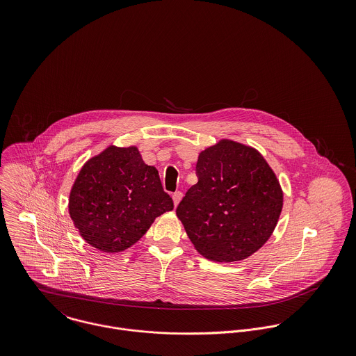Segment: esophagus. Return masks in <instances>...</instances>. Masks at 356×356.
I'll list each match as a JSON object with an SVG mask.
<instances>
[{
	"instance_id": "1",
	"label": "esophagus",
	"mask_w": 356,
	"mask_h": 356,
	"mask_svg": "<svg viewBox=\"0 0 356 356\" xmlns=\"http://www.w3.org/2000/svg\"><path fill=\"white\" fill-rule=\"evenodd\" d=\"M181 199H182V192H175V193H172V200H174V204H175V207L178 205V203L181 202Z\"/></svg>"
}]
</instances>
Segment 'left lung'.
<instances>
[{
    "label": "left lung",
    "mask_w": 356,
    "mask_h": 356,
    "mask_svg": "<svg viewBox=\"0 0 356 356\" xmlns=\"http://www.w3.org/2000/svg\"><path fill=\"white\" fill-rule=\"evenodd\" d=\"M197 184L177 207L188 237L204 257L237 261L254 254L273 234L284 195L254 148L220 140L199 154Z\"/></svg>",
    "instance_id": "1"
}]
</instances>
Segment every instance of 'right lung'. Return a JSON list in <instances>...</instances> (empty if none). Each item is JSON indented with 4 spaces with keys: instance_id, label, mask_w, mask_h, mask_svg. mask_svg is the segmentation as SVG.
<instances>
[{
    "instance_id": "add662e5",
    "label": "right lung",
    "mask_w": 356,
    "mask_h": 356,
    "mask_svg": "<svg viewBox=\"0 0 356 356\" xmlns=\"http://www.w3.org/2000/svg\"><path fill=\"white\" fill-rule=\"evenodd\" d=\"M174 208L153 165L137 147H108L81 168L68 209L86 243L102 252H122L136 244L153 220Z\"/></svg>"
}]
</instances>
